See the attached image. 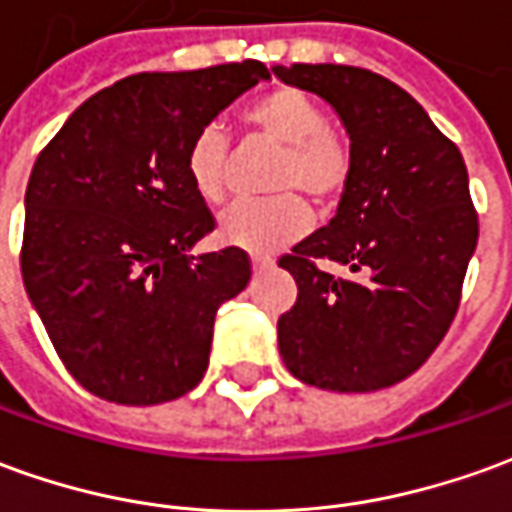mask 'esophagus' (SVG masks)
I'll list each match as a JSON object with an SVG mask.
<instances>
[{"mask_svg":"<svg viewBox=\"0 0 512 512\" xmlns=\"http://www.w3.org/2000/svg\"><path fill=\"white\" fill-rule=\"evenodd\" d=\"M250 264H253V273H264V270L273 267V259H267V256H253Z\"/></svg>","mask_w":512,"mask_h":512,"instance_id":"esophagus-1","label":"esophagus"}]
</instances>
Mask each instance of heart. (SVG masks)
Segmentation results:
<instances>
[{"instance_id": "b5f03b06", "label": "heart", "mask_w": 512, "mask_h": 512, "mask_svg": "<svg viewBox=\"0 0 512 512\" xmlns=\"http://www.w3.org/2000/svg\"><path fill=\"white\" fill-rule=\"evenodd\" d=\"M245 125L267 142L284 147L273 169L270 189L281 197L264 203H236L220 217L217 236L225 245L248 253H276L301 239L309 228V209L295 195L315 206H331L343 195L351 155L343 139L329 130V116L315 97L295 86H278L245 108ZM186 175L195 195L220 206L228 189V136L220 125L195 133L186 150Z\"/></svg>"}]
</instances>
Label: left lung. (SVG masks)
Masks as SVG:
<instances>
[{
    "instance_id": "left-lung-1",
    "label": "left lung",
    "mask_w": 512,
    "mask_h": 512,
    "mask_svg": "<svg viewBox=\"0 0 512 512\" xmlns=\"http://www.w3.org/2000/svg\"><path fill=\"white\" fill-rule=\"evenodd\" d=\"M273 74L329 102L351 142L337 214L278 259L298 284L278 317V354L320 390H382L421 368L457 315L479 236L463 155L382 74L337 63Z\"/></svg>"
}]
</instances>
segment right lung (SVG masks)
Instances as JSON below:
<instances>
[{"label": "right lung", "mask_w": 512, "mask_h": 512, "mask_svg": "<svg viewBox=\"0 0 512 512\" xmlns=\"http://www.w3.org/2000/svg\"><path fill=\"white\" fill-rule=\"evenodd\" d=\"M270 80L259 61L133 74L74 111L24 195L21 278L66 370L88 393L150 407L209 368L214 315L248 287V253L192 256L214 217L186 150L236 97Z\"/></svg>", "instance_id": "1"}]
</instances>
